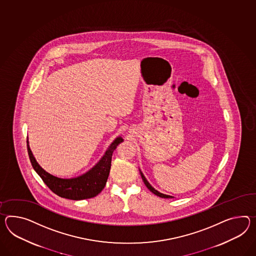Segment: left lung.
Segmentation results:
<instances>
[{
  "mask_svg": "<svg viewBox=\"0 0 256 256\" xmlns=\"http://www.w3.org/2000/svg\"><path fill=\"white\" fill-rule=\"evenodd\" d=\"M140 176H142V180H144V184L146 185V187L148 188L149 190H150V192H152L154 194H156L157 196H159V197H161V198H166V199H169V198H174V197H172V196H170V195H166V194H161V192H159L158 190H156L154 188L152 187V185H150V183L147 181V180L145 178V176H144V174H142V172L140 170Z\"/></svg>",
  "mask_w": 256,
  "mask_h": 256,
  "instance_id": "left-lung-1",
  "label": "left lung"
}]
</instances>
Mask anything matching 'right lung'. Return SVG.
<instances>
[{
  "label": "right lung",
  "instance_id": "right-lung-1",
  "mask_svg": "<svg viewBox=\"0 0 256 256\" xmlns=\"http://www.w3.org/2000/svg\"><path fill=\"white\" fill-rule=\"evenodd\" d=\"M123 142L124 140L122 138H116L108 147L104 156L100 158V161L92 168L85 174L71 178H61L46 172L38 164L35 157L33 156L28 140H26V145L32 166L47 187L54 194L62 198L78 200L95 197L104 190L111 168L112 152L116 149L118 145Z\"/></svg>",
  "mask_w": 256,
  "mask_h": 256
}]
</instances>
